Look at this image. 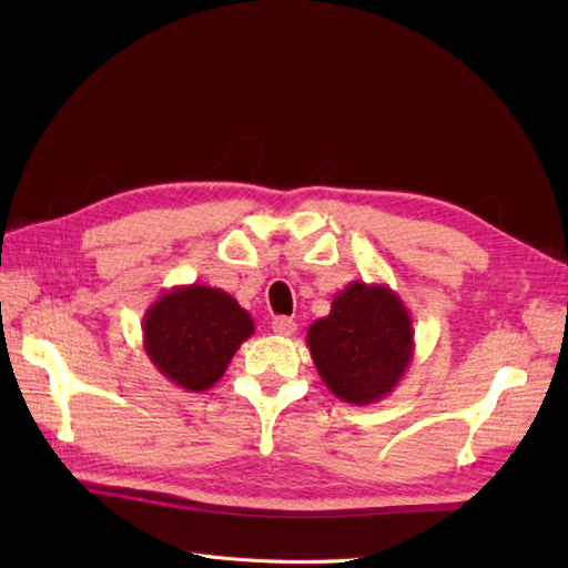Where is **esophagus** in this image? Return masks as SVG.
Masks as SVG:
<instances>
[{
    "label": "esophagus",
    "mask_w": 568,
    "mask_h": 568,
    "mask_svg": "<svg viewBox=\"0 0 568 568\" xmlns=\"http://www.w3.org/2000/svg\"><path fill=\"white\" fill-rule=\"evenodd\" d=\"M272 332L280 334V336H294L296 334V322L291 317H274Z\"/></svg>",
    "instance_id": "1"
}]
</instances>
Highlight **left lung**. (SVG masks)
Segmentation results:
<instances>
[{
  "mask_svg": "<svg viewBox=\"0 0 568 568\" xmlns=\"http://www.w3.org/2000/svg\"><path fill=\"white\" fill-rule=\"evenodd\" d=\"M305 338L324 386L359 407L393 393L415 355L405 303L388 284L359 280L338 291L332 313L313 322Z\"/></svg>",
  "mask_w": 568,
  "mask_h": 568,
  "instance_id": "1",
  "label": "left lung"
}]
</instances>
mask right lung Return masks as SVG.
<instances>
[{"instance_id": "right-lung-1", "label": "right lung", "mask_w": 568, "mask_h": 568, "mask_svg": "<svg viewBox=\"0 0 568 568\" xmlns=\"http://www.w3.org/2000/svg\"><path fill=\"white\" fill-rule=\"evenodd\" d=\"M251 315L222 288L173 286L149 305L144 351L168 382L209 390L225 374L239 346L253 334Z\"/></svg>"}]
</instances>
